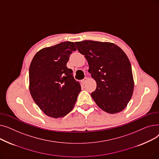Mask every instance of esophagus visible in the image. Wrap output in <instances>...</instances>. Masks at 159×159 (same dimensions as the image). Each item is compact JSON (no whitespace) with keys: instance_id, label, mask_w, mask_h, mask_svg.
Here are the masks:
<instances>
[{"instance_id":"1","label":"esophagus","mask_w":159,"mask_h":159,"mask_svg":"<svg viewBox=\"0 0 159 159\" xmlns=\"http://www.w3.org/2000/svg\"><path fill=\"white\" fill-rule=\"evenodd\" d=\"M87 80H88V78H87V77H85L84 79L82 80V82L83 83V84H85V83L86 82Z\"/></svg>"}]
</instances>
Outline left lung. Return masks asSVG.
Wrapping results in <instances>:
<instances>
[{
	"label": "left lung",
	"mask_w": 159,
	"mask_h": 159,
	"mask_svg": "<svg viewBox=\"0 0 159 159\" xmlns=\"http://www.w3.org/2000/svg\"><path fill=\"white\" fill-rule=\"evenodd\" d=\"M75 43L87 59L88 71L97 82L96 89L91 93L94 101L108 113L122 111L134 88L131 66L126 53L111 43L84 40Z\"/></svg>",
	"instance_id": "1"
}]
</instances>
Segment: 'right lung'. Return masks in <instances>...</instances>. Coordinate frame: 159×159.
<instances>
[{
  "label": "right lung",
  "instance_id": "1",
  "mask_svg": "<svg viewBox=\"0 0 159 159\" xmlns=\"http://www.w3.org/2000/svg\"><path fill=\"white\" fill-rule=\"evenodd\" d=\"M73 42L44 48L33 57L29 70L30 91L33 101L46 115L59 118L70 113L81 87L66 64L76 51Z\"/></svg>",
  "mask_w": 159,
  "mask_h": 159
}]
</instances>
